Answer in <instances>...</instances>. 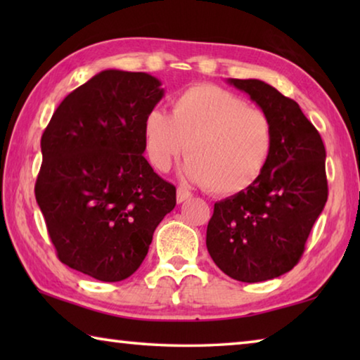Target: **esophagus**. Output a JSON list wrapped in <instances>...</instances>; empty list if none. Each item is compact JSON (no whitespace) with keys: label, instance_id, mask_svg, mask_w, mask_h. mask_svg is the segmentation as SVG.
<instances>
[{"label":"esophagus","instance_id":"obj_1","mask_svg":"<svg viewBox=\"0 0 360 360\" xmlns=\"http://www.w3.org/2000/svg\"><path fill=\"white\" fill-rule=\"evenodd\" d=\"M191 197L192 193L188 191H184V188H178V192H176V200H178V203L186 202V200H188Z\"/></svg>","mask_w":360,"mask_h":360}]
</instances>
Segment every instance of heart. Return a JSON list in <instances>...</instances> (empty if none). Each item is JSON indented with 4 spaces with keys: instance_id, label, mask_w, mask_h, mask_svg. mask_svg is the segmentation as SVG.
I'll return each mask as SVG.
<instances>
[{
    "instance_id": "obj_1",
    "label": "heart",
    "mask_w": 360,
    "mask_h": 360,
    "mask_svg": "<svg viewBox=\"0 0 360 360\" xmlns=\"http://www.w3.org/2000/svg\"><path fill=\"white\" fill-rule=\"evenodd\" d=\"M146 157L168 172L186 152L182 173L216 195H236L260 179L273 149L268 115L222 87L195 84L172 100V114L152 109L144 117ZM188 150H185V146Z\"/></svg>"
}]
</instances>
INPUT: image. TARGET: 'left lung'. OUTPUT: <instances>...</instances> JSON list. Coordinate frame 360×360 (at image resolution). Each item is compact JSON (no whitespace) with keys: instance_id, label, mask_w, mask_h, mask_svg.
<instances>
[{"instance_id":"obj_1","label":"left lung","mask_w":360,"mask_h":360,"mask_svg":"<svg viewBox=\"0 0 360 360\" xmlns=\"http://www.w3.org/2000/svg\"><path fill=\"white\" fill-rule=\"evenodd\" d=\"M271 122L273 149L260 179L214 205L211 259L230 278L260 283L290 271L327 202L326 148L294 100L259 79H229Z\"/></svg>"}]
</instances>
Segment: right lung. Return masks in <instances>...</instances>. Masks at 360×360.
Segmentation results:
<instances>
[{
    "label": "right lung",
    "mask_w": 360,
    "mask_h": 360,
    "mask_svg": "<svg viewBox=\"0 0 360 360\" xmlns=\"http://www.w3.org/2000/svg\"><path fill=\"white\" fill-rule=\"evenodd\" d=\"M148 72L105 70L60 103L41 138L34 195L60 262L98 281L135 273L176 205L144 158L143 124L165 90Z\"/></svg>",
    "instance_id": "add662e5"
}]
</instances>
